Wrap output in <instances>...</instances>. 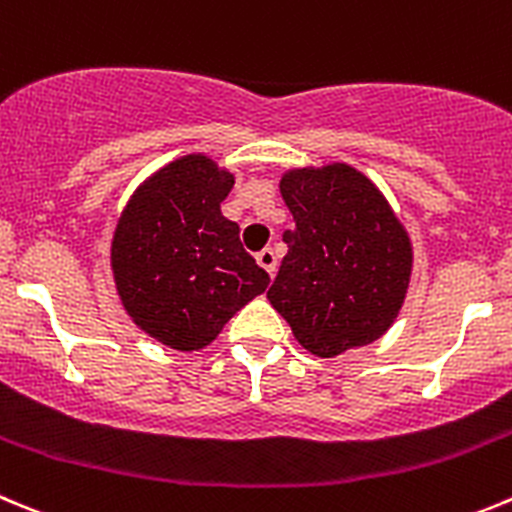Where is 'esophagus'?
<instances>
[{
  "label": "esophagus",
  "mask_w": 512,
  "mask_h": 512,
  "mask_svg": "<svg viewBox=\"0 0 512 512\" xmlns=\"http://www.w3.org/2000/svg\"><path fill=\"white\" fill-rule=\"evenodd\" d=\"M257 265L265 267L270 275H275V270H278V255H275V250H272V247H265V250L257 252Z\"/></svg>",
  "instance_id": "34e87169"
}]
</instances>
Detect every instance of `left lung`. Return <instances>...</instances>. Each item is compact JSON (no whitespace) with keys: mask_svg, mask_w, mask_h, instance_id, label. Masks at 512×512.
I'll use <instances>...</instances> for the list:
<instances>
[{"mask_svg":"<svg viewBox=\"0 0 512 512\" xmlns=\"http://www.w3.org/2000/svg\"><path fill=\"white\" fill-rule=\"evenodd\" d=\"M280 194L295 227L283 232L272 308L321 358L384 336L412 275V242L384 194L346 164L288 171Z\"/></svg>","mask_w":512,"mask_h":512,"instance_id":"1","label":"left lung"}]
</instances>
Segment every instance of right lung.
Here are the masks:
<instances>
[{"label":"right lung","mask_w":512,"mask_h":512,"mask_svg":"<svg viewBox=\"0 0 512 512\" xmlns=\"http://www.w3.org/2000/svg\"><path fill=\"white\" fill-rule=\"evenodd\" d=\"M232 186L207 156H181L143 181L118 219L111 267L123 308L176 351L209 346L270 283L219 207Z\"/></svg>","instance_id":"obj_1"}]
</instances>
